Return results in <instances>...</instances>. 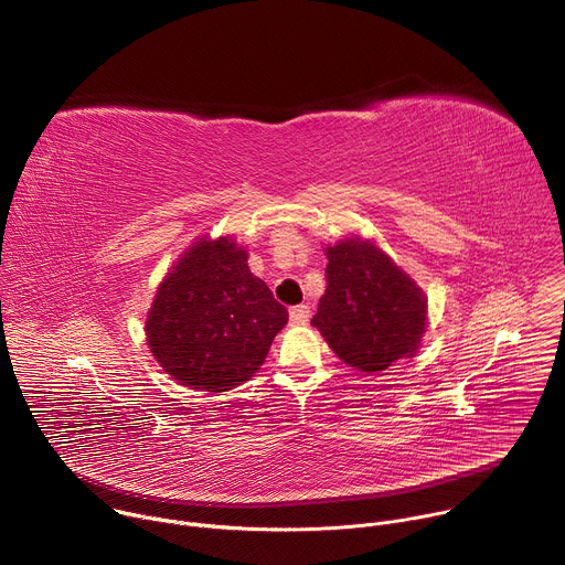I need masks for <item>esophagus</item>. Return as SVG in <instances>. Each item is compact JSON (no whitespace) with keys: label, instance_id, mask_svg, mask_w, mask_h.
<instances>
[{"label":"esophagus","instance_id":"34e87169","mask_svg":"<svg viewBox=\"0 0 565 565\" xmlns=\"http://www.w3.org/2000/svg\"><path fill=\"white\" fill-rule=\"evenodd\" d=\"M308 317H310V308L306 303H299V306L290 308V324H295V327L306 324Z\"/></svg>","mask_w":565,"mask_h":565}]
</instances>
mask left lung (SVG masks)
Returning a JSON list of instances; mask_svg holds the SVG:
<instances>
[{"mask_svg":"<svg viewBox=\"0 0 565 565\" xmlns=\"http://www.w3.org/2000/svg\"><path fill=\"white\" fill-rule=\"evenodd\" d=\"M327 292L310 324L349 366L377 373L414 358L427 331L423 288L371 238L327 246Z\"/></svg>","mask_w":565,"mask_h":565,"instance_id":"8db88e82","label":"left lung"}]
</instances>
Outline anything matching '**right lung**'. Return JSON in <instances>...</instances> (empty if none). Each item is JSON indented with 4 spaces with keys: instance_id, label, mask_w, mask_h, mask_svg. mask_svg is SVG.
Returning <instances> with one entry per match:
<instances>
[{
    "instance_id": "1",
    "label": "right lung",
    "mask_w": 565,
    "mask_h": 565,
    "mask_svg": "<svg viewBox=\"0 0 565 565\" xmlns=\"http://www.w3.org/2000/svg\"><path fill=\"white\" fill-rule=\"evenodd\" d=\"M288 310L250 273L232 236H201L158 284L145 319L147 347L168 375L221 393L264 364Z\"/></svg>"
}]
</instances>
